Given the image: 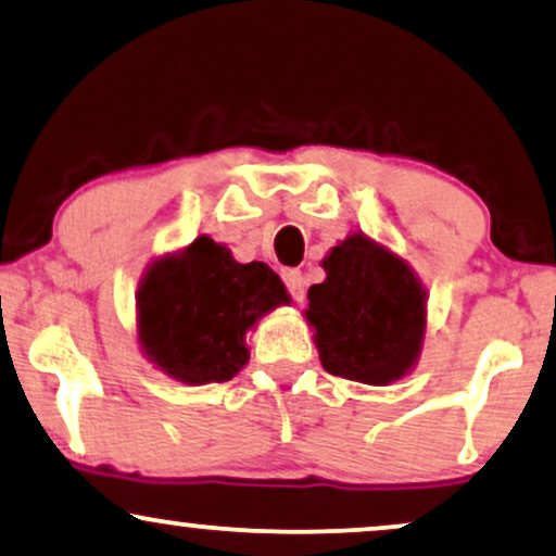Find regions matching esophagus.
I'll return each mask as SVG.
<instances>
[{"mask_svg": "<svg viewBox=\"0 0 556 556\" xmlns=\"http://www.w3.org/2000/svg\"><path fill=\"white\" fill-rule=\"evenodd\" d=\"M282 282L287 287V292L292 294V300L300 302L302 298H305V277H302L300 269H285Z\"/></svg>", "mask_w": 556, "mask_h": 556, "instance_id": "1", "label": "esophagus"}]
</instances>
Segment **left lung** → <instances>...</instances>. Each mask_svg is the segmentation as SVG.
<instances>
[{"label": "left lung", "mask_w": 556, "mask_h": 556, "mask_svg": "<svg viewBox=\"0 0 556 556\" xmlns=\"http://www.w3.org/2000/svg\"><path fill=\"white\" fill-rule=\"evenodd\" d=\"M326 282L307 290L320 362L336 377L388 384L416 362L426 298L407 266L364 236L333 245Z\"/></svg>", "instance_id": "1"}]
</instances>
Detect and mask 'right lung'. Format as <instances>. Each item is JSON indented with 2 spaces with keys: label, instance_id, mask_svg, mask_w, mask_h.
<instances>
[{
  "label": "right lung",
  "instance_id": "add662e5",
  "mask_svg": "<svg viewBox=\"0 0 556 556\" xmlns=\"http://www.w3.org/2000/svg\"><path fill=\"white\" fill-rule=\"evenodd\" d=\"M279 302L285 285L262 262L238 264L200 236L181 256L156 262L138 292L140 343L187 384L226 382L249 362L245 330Z\"/></svg>",
  "mask_w": 556,
  "mask_h": 556
}]
</instances>
